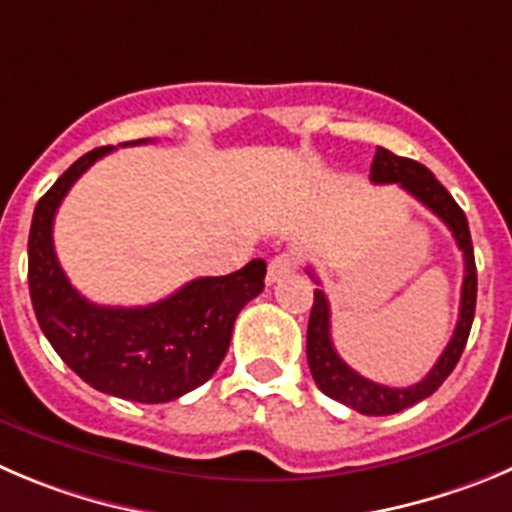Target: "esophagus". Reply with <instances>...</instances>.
<instances>
[{
    "instance_id": "esophagus-1",
    "label": "esophagus",
    "mask_w": 512,
    "mask_h": 512,
    "mask_svg": "<svg viewBox=\"0 0 512 512\" xmlns=\"http://www.w3.org/2000/svg\"><path fill=\"white\" fill-rule=\"evenodd\" d=\"M295 265H298V260H295L293 252H283V255L272 257L270 265H267V283H278L280 278H285L288 272L295 270Z\"/></svg>"
}]
</instances>
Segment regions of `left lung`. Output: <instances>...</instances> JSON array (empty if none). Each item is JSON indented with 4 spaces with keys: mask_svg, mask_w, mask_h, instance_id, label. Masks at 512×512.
<instances>
[{
    "mask_svg": "<svg viewBox=\"0 0 512 512\" xmlns=\"http://www.w3.org/2000/svg\"><path fill=\"white\" fill-rule=\"evenodd\" d=\"M371 181L374 184H399L401 189L409 191L414 199L424 204L429 212L437 214L455 237L457 247L465 257V280H462L460 295V318H457L455 333L450 343L437 358L427 376L419 384L407 386V389H394V386L376 384L366 376L356 374L351 366L336 353L331 341V305H328L326 293L315 288L313 308H310L308 321V366L315 384L331 399L341 401L346 407L356 409L369 417H386L401 409H409L422 399L432 396L442 386V381L452 374V369L460 361L465 351L467 336H470L472 318H475V300H477V270H475V252H472L470 227L460 204L452 199V194L434 179L427 166L417 164L412 159L396 156L386 148H376L374 164H371ZM308 275L315 280L313 270L308 267ZM318 283V280H315Z\"/></svg>",
    "mask_w": 512,
    "mask_h": 512,
    "instance_id": "8db88e82",
    "label": "left lung"
}]
</instances>
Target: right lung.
Segmentation results:
<instances>
[{
    "mask_svg": "<svg viewBox=\"0 0 512 512\" xmlns=\"http://www.w3.org/2000/svg\"><path fill=\"white\" fill-rule=\"evenodd\" d=\"M133 143H146L133 141ZM113 146L80 156L32 214L27 280L37 323L57 356L93 389L141 404L184 396L212 379L240 310L265 288V260L222 278H197L143 308L95 305L70 285L52 245V222L70 186Z\"/></svg>",
    "mask_w": 512,
    "mask_h": 512,
    "instance_id": "1",
    "label": "right lung"
}]
</instances>
